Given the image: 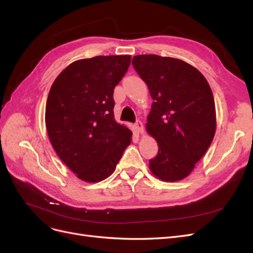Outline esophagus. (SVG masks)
<instances>
[{
	"label": "esophagus",
	"mask_w": 253,
	"mask_h": 253,
	"mask_svg": "<svg viewBox=\"0 0 253 253\" xmlns=\"http://www.w3.org/2000/svg\"><path fill=\"white\" fill-rule=\"evenodd\" d=\"M135 126L137 128V131H138V133H140V134L143 133V125L140 120H137L135 122Z\"/></svg>",
	"instance_id": "1"
}]
</instances>
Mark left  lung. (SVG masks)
Wrapping results in <instances>:
<instances>
[{
  "label": "left lung",
  "mask_w": 253,
  "mask_h": 253,
  "mask_svg": "<svg viewBox=\"0 0 253 253\" xmlns=\"http://www.w3.org/2000/svg\"><path fill=\"white\" fill-rule=\"evenodd\" d=\"M154 102L147 131L158 143L150 170L165 181L183 179L210 147L216 128L215 104L208 81L185 61L157 55L132 60Z\"/></svg>",
  "instance_id": "left-lung-1"
}]
</instances>
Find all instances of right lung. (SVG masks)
<instances>
[{
	"label": "right lung",
	"instance_id": "add662e5",
	"mask_svg": "<svg viewBox=\"0 0 253 253\" xmlns=\"http://www.w3.org/2000/svg\"><path fill=\"white\" fill-rule=\"evenodd\" d=\"M131 56H97L75 61L52 83L45 124L60 159L86 182L105 179L116 169L132 132L114 118V88Z\"/></svg>",
	"mask_w": 253,
	"mask_h": 253
}]
</instances>
